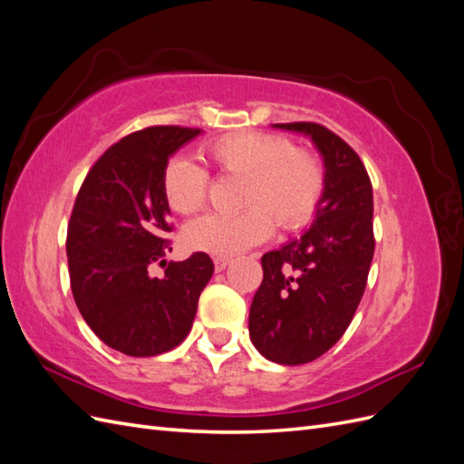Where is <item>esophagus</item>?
Masks as SVG:
<instances>
[{
  "instance_id": "esophagus-1",
  "label": "esophagus",
  "mask_w": 464,
  "mask_h": 464,
  "mask_svg": "<svg viewBox=\"0 0 464 464\" xmlns=\"http://www.w3.org/2000/svg\"><path fill=\"white\" fill-rule=\"evenodd\" d=\"M213 261H215V269H217V273H220V271L227 269L228 263H230V259H227V257H215Z\"/></svg>"
}]
</instances>
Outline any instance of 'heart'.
Instances as JSON below:
<instances>
[{
	"label": "heart",
	"instance_id": "b5f03b06",
	"mask_svg": "<svg viewBox=\"0 0 464 464\" xmlns=\"http://www.w3.org/2000/svg\"><path fill=\"white\" fill-rule=\"evenodd\" d=\"M218 176L240 178L234 215H205L191 220L181 242L191 251L232 257L263 242L275 227L296 230L312 220L325 189V168L315 152L294 147L290 139L257 130L220 135L198 149ZM208 176L184 159L168 160L162 195L178 215L205 205Z\"/></svg>",
	"mask_w": 464,
	"mask_h": 464
}]
</instances>
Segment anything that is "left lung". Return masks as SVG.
Here are the masks:
<instances>
[{"mask_svg": "<svg viewBox=\"0 0 464 464\" xmlns=\"http://www.w3.org/2000/svg\"><path fill=\"white\" fill-rule=\"evenodd\" d=\"M275 128L312 137L325 162V189L312 228L261 257L249 336L266 360L300 366L325 354L358 310L375 249L373 193L356 150L325 125Z\"/></svg>", "mask_w": 464, "mask_h": 464, "instance_id": "obj_1", "label": "left lung"}]
</instances>
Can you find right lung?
Instances as JSON below:
<instances>
[{"mask_svg":"<svg viewBox=\"0 0 464 464\" xmlns=\"http://www.w3.org/2000/svg\"><path fill=\"white\" fill-rule=\"evenodd\" d=\"M198 128L154 125L108 147L89 170L67 224L72 292L82 319L110 348L157 356L191 331L215 265L203 251L166 263L170 207L162 195L168 157ZM152 262L165 275L152 277Z\"/></svg>","mask_w":464,"mask_h":464,"instance_id":"1","label":"right lung"}]
</instances>
